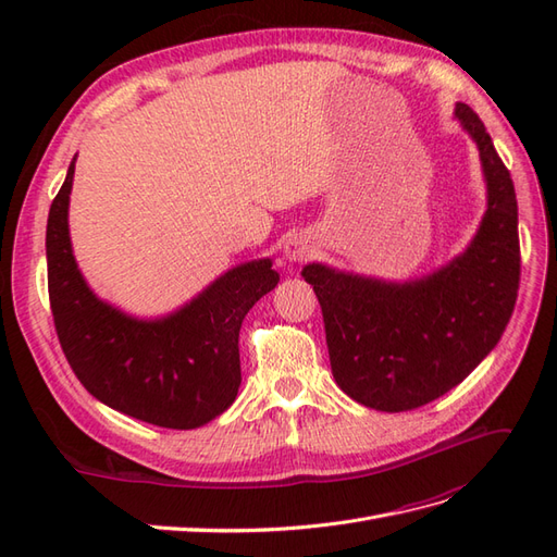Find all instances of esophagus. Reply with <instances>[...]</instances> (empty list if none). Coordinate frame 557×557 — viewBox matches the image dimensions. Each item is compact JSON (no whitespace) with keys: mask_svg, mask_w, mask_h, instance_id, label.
<instances>
[{"mask_svg":"<svg viewBox=\"0 0 557 557\" xmlns=\"http://www.w3.org/2000/svg\"><path fill=\"white\" fill-rule=\"evenodd\" d=\"M283 250H285V258H288L290 262H301L311 252V244L305 237H290L288 242H285Z\"/></svg>","mask_w":557,"mask_h":557,"instance_id":"1","label":"esophagus"}]
</instances>
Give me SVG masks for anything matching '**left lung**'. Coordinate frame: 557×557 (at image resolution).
<instances>
[{
    "mask_svg": "<svg viewBox=\"0 0 557 557\" xmlns=\"http://www.w3.org/2000/svg\"><path fill=\"white\" fill-rule=\"evenodd\" d=\"M455 115L476 141L487 209L462 256L425 278L383 283L307 264L325 320L336 385L376 411H411L462 383L507 330L520 281L513 181L467 104Z\"/></svg>",
    "mask_w": 557,
    "mask_h": 557,
    "instance_id": "1",
    "label": "left lung"
}]
</instances>
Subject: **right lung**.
Returning a JSON list of instances; mask_svg holds the SVG:
<instances>
[{"mask_svg": "<svg viewBox=\"0 0 557 557\" xmlns=\"http://www.w3.org/2000/svg\"><path fill=\"white\" fill-rule=\"evenodd\" d=\"M74 160L46 227L48 297L66 362L115 411L170 430L209 423L239 393V330L252 305L276 288L272 260L230 269L166 318L125 315L95 297L72 256L66 211Z\"/></svg>", "mask_w": 557, "mask_h": 557, "instance_id": "right-lung-1", "label": "right lung"}]
</instances>
